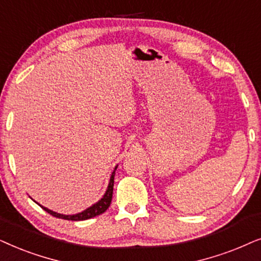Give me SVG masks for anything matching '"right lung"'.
<instances>
[{"instance_id":"right-lung-1","label":"right lung","mask_w":261,"mask_h":261,"mask_svg":"<svg viewBox=\"0 0 261 261\" xmlns=\"http://www.w3.org/2000/svg\"><path fill=\"white\" fill-rule=\"evenodd\" d=\"M116 169L117 167L114 168V171L112 173V175H111V179H110V184H109V189H107L105 196H103L101 199H100L98 203L94 204L93 206L88 207V209L82 211V213H80L77 215H61V214H57L55 213V211L52 210H48L46 207L41 206L43 209L48 213L50 215H52L54 217H57V218H62V220H68V221H85V220H89V218H93L95 216H99V215H101L102 213H105V211L109 209L111 201H112V194H113V184H114V174H116Z\"/></svg>"}]
</instances>
